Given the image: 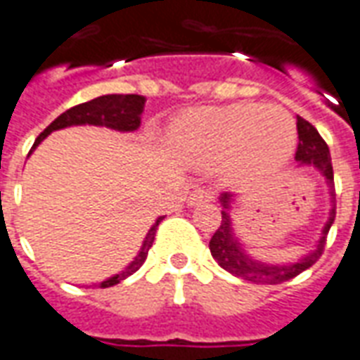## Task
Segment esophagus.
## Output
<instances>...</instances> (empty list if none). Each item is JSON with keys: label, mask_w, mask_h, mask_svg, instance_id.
Returning <instances> with one entry per match:
<instances>
[{"label": "esophagus", "mask_w": 360, "mask_h": 360, "mask_svg": "<svg viewBox=\"0 0 360 360\" xmlns=\"http://www.w3.org/2000/svg\"><path fill=\"white\" fill-rule=\"evenodd\" d=\"M205 202H213V192L207 188H194L188 194V205H200Z\"/></svg>", "instance_id": "1"}]
</instances>
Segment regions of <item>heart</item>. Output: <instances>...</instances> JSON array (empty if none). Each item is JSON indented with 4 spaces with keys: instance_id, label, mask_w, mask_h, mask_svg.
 <instances>
[{
    "instance_id": "b5f03b06",
    "label": "heart",
    "mask_w": 360,
    "mask_h": 360,
    "mask_svg": "<svg viewBox=\"0 0 360 360\" xmlns=\"http://www.w3.org/2000/svg\"><path fill=\"white\" fill-rule=\"evenodd\" d=\"M296 137L286 109L227 105L192 111L176 127L174 145L195 165H225L227 174L249 176L282 165Z\"/></svg>"
}]
</instances>
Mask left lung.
<instances>
[{
    "label": "left lung",
    "instance_id": "left-lung-1",
    "mask_svg": "<svg viewBox=\"0 0 360 360\" xmlns=\"http://www.w3.org/2000/svg\"><path fill=\"white\" fill-rule=\"evenodd\" d=\"M298 139L300 143L298 148H296V160L300 165L316 166L317 170L326 176L327 184L331 188V200H333L329 221L321 233V239L317 243L316 251L309 252L306 259H302L296 264H264V262L247 257L231 231V217H229L227 210H229V202H231L233 195L227 194V192L221 195V223H219L217 231L213 233L212 241H210V251H212L213 259L219 262L221 269L239 276V278L255 282V284H282V282L294 278L306 269H309L323 255L327 233L331 229V223L335 221V184H333V166H331L329 147L321 139V135L317 133V129L302 117H298Z\"/></svg>",
    "mask_w": 360,
    "mask_h": 360
}]
</instances>
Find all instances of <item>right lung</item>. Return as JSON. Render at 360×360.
I'll list each match as a JSON object with an SVG mask.
<instances>
[{
	"instance_id": "1",
	"label": "right lung",
	"mask_w": 360,
	"mask_h": 360,
	"mask_svg": "<svg viewBox=\"0 0 360 360\" xmlns=\"http://www.w3.org/2000/svg\"><path fill=\"white\" fill-rule=\"evenodd\" d=\"M145 101L147 98L145 96H137V94H111V96H101V98H96V100L86 101V103H80V105H74L68 111H64L62 115L52 121L49 127L44 129L43 133L37 137L33 148L43 141L46 135H51L52 131L56 129L70 127V125H105V127L117 129V131H135L141 125V115L145 111ZM31 148V150H33ZM162 221V217H158L156 223L150 227V231L147 233L145 237V243H143V249L139 251V255L135 257V260L129 264L127 269L123 272H119L115 276H111L105 282H101L100 288H109V286H115L121 280H125L127 276H131L133 272H137L143 262L147 260L148 249L153 247V241H155L156 227L158 223Z\"/></svg>"
}]
</instances>
